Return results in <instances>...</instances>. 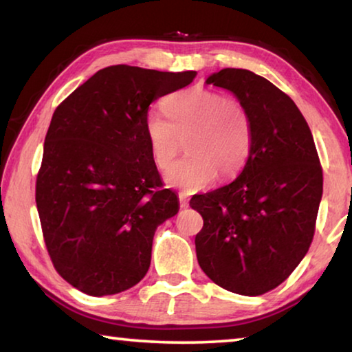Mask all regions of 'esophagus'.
Returning <instances> with one entry per match:
<instances>
[{"mask_svg":"<svg viewBox=\"0 0 352 352\" xmlns=\"http://www.w3.org/2000/svg\"><path fill=\"white\" fill-rule=\"evenodd\" d=\"M178 200H180V206L182 208H188L189 206V199L186 194H180L178 195Z\"/></svg>","mask_w":352,"mask_h":352,"instance_id":"1","label":"esophagus"}]
</instances>
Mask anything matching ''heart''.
<instances>
[{
  "mask_svg": "<svg viewBox=\"0 0 352 352\" xmlns=\"http://www.w3.org/2000/svg\"><path fill=\"white\" fill-rule=\"evenodd\" d=\"M164 115L148 111L144 132L155 164L166 169L184 141L186 155L166 170L170 186L199 190L214 178H231L247 164L253 147V126L241 102L222 93L194 87L170 94Z\"/></svg>",
  "mask_w": 352,
  "mask_h": 352,
  "instance_id": "obj_1",
  "label": "heart"
}]
</instances>
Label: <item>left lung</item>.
<instances>
[{
	"instance_id": "8db88e82",
	"label": "left lung",
	"mask_w": 352,
	"mask_h": 352,
	"mask_svg": "<svg viewBox=\"0 0 352 352\" xmlns=\"http://www.w3.org/2000/svg\"><path fill=\"white\" fill-rule=\"evenodd\" d=\"M206 83L230 90L245 107L253 147L234 182L190 199L204 217L195 252L212 283L258 296L284 283L311 247L323 170L305 116L272 82L225 68Z\"/></svg>"
}]
</instances>
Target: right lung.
Wrapping results in <instances>:
<instances>
[{
    "label": "right lung",
    "mask_w": 352,
    "mask_h": 352,
    "mask_svg": "<svg viewBox=\"0 0 352 352\" xmlns=\"http://www.w3.org/2000/svg\"><path fill=\"white\" fill-rule=\"evenodd\" d=\"M195 76L113 65L52 115L35 201L54 269L83 294L115 295L146 276L155 230L178 199L163 189L144 119L153 100Z\"/></svg>",
    "instance_id": "1"
}]
</instances>
